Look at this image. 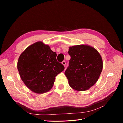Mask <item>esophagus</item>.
<instances>
[{
    "mask_svg": "<svg viewBox=\"0 0 123 123\" xmlns=\"http://www.w3.org/2000/svg\"><path fill=\"white\" fill-rule=\"evenodd\" d=\"M62 64L64 65V66H66V62L64 61H63L62 62Z\"/></svg>",
    "mask_w": 123,
    "mask_h": 123,
    "instance_id": "obj_1",
    "label": "esophagus"
}]
</instances>
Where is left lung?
Wrapping results in <instances>:
<instances>
[{"label": "left lung", "instance_id": "obj_1", "mask_svg": "<svg viewBox=\"0 0 123 123\" xmlns=\"http://www.w3.org/2000/svg\"><path fill=\"white\" fill-rule=\"evenodd\" d=\"M71 56L65 74L70 86L79 91L87 90L99 79L103 69V60L94 48L86 44L70 47Z\"/></svg>", "mask_w": 123, "mask_h": 123}]
</instances>
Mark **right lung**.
I'll list each match as a JSON object with an SVG mask.
<instances>
[{
  "label": "right lung",
  "mask_w": 123,
  "mask_h": 123,
  "mask_svg": "<svg viewBox=\"0 0 123 123\" xmlns=\"http://www.w3.org/2000/svg\"><path fill=\"white\" fill-rule=\"evenodd\" d=\"M57 54L48 44L38 42L26 48L18 58L17 69L30 90L42 94L52 88L57 74L65 67L56 60Z\"/></svg>",
  "instance_id": "add662e5"
}]
</instances>
